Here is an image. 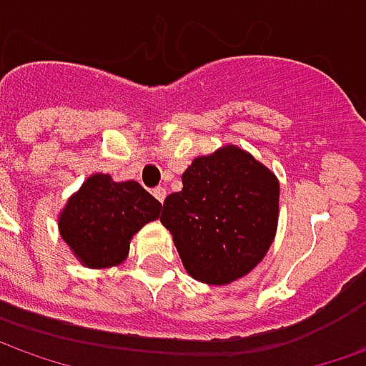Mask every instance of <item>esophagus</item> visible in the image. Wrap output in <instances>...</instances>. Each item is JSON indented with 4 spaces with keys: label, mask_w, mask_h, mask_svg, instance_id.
<instances>
[{
    "label": "esophagus",
    "mask_w": 366,
    "mask_h": 366,
    "mask_svg": "<svg viewBox=\"0 0 366 366\" xmlns=\"http://www.w3.org/2000/svg\"><path fill=\"white\" fill-rule=\"evenodd\" d=\"M152 195H154V197H157V199H159V202H164V197H167V189H164V187H154V189H152Z\"/></svg>",
    "instance_id": "esophagus-1"
}]
</instances>
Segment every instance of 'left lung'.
<instances>
[{"mask_svg": "<svg viewBox=\"0 0 366 366\" xmlns=\"http://www.w3.org/2000/svg\"><path fill=\"white\" fill-rule=\"evenodd\" d=\"M183 189L167 195L162 226L173 234L187 273L226 285L250 273L277 230V177L236 147L199 157L181 177Z\"/></svg>", "mask_w": 366, "mask_h": 366, "instance_id": "obj_1", "label": "left lung"}]
</instances>
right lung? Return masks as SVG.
I'll return each instance as SVG.
<instances>
[{"label": "right lung", "instance_id": "right-lung-1", "mask_svg": "<svg viewBox=\"0 0 366 366\" xmlns=\"http://www.w3.org/2000/svg\"><path fill=\"white\" fill-rule=\"evenodd\" d=\"M161 202L140 183L92 175L61 214V236L83 264L104 269L126 259L130 238L161 216Z\"/></svg>", "mask_w": 366, "mask_h": 366}]
</instances>
